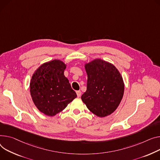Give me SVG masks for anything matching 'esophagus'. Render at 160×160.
I'll return each instance as SVG.
<instances>
[{
    "instance_id": "obj_1",
    "label": "esophagus",
    "mask_w": 160,
    "mask_h": 160,
    "mask_svg": "<svg viewBox=\"0 0 160 160\" xmlns=\"http://www.w3.org/2000/svg\"><path fill=\"white\" fill-rule=\"evenodd\" d=\"M76 92H77V97H80L81 93H82L81 91H77Z\"/></svg>"
}]
</instances>
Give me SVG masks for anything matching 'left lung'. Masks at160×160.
Returning a JSON list of instances; mask_svg holds the SVG:
<instances>
[{"instance_id": "left-lung-1", "label": "left lung", "mask_w": 160, "mask_h": 160, "mask_svg": "<svg viewBox=\"0 0 160 160\" xmlns=\"http://www.w3.org/2000/svg\"><path fill=\"white\" fill-rule=\"evenodd\" d=\"M87 90L81 97L88 109L99 117L112 114L120 105L124 83L119 71L112 63L94 59L85 64Z\"/></svg>"}]
</instances>
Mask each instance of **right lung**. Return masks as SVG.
<instances>
[{
	"label": "right lung",
	"instance_id": "1",
	"mask_svg": "<svg viewBox=\"0 0 160 160\" xmlns=\"http://www.w3.org/2000/svg\"><path fill=\"white\" fill-rule=\"evenodd\" d=\"M66 65L60 60L42 64L30 81V93L37 109L49 116L64 109L77 95L64 76Z\"/></svg>",
	"mask_w": 160,
	"mask_h": 160
}]
</instances>
